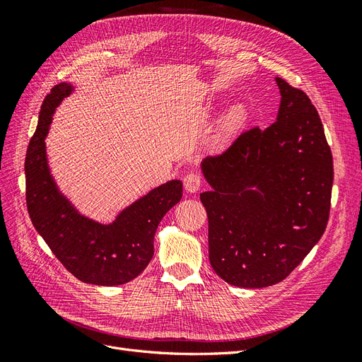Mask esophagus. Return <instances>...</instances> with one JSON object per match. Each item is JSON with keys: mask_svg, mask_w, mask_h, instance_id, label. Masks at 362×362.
I'll use <instances>...</instances> for the list:
<instances>
[{"mask_svg": "<svg viewBox=\"0 0 362 362\" xmlns=\"http://www.w3.org/2000/svg\"><path fill=\"white\" fill-rule=\"evenodd\" d=\"M182 181H184L185 192H189V193H196L202 185V177L196 172H189L187 175H185Z\"/></svg>", "mask_w": 362, "mask_h": 362, "instance_id": "esophagus-1", "label": "esophagus"}]
</instances>
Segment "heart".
Wrapping results in <instances>:
<instances>
[{"mask_svg": "<svg viewBox=\"0 0 362 362\" xmlns=\"http://www.w3.org/2000/svg\"><path fill=\"white\" fill-rule=\"evenodd\" d=\"M245 119H246L245 107L243 105H233L221 120V136L223 139L233 136L235 131L243 125Z\"/></svg>", "mask_w": 362, "mask_h": 362, "instance_id": "1", "label": "heart"}]
</instances>
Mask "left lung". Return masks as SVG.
Masks as SVG:
<instances>
[{
    "label": "left lung",
    "mask_w": 362,
    "mask_h": 362,
    "mask_svg": "<svg viewBox=\"0 0 362 362\" xmlns=\"http://www.w3.org/2000/svg\"><path fill=\"white\" fill-rule=\"evenodd\" d=\"M275 80L276 122L245 131L222 154L201 163L211 185L201 193L211 267L243 288L286 279L329 218L334 166L320 116L305 92Z\"/></svg>",
    "instance_id": "obj_1"
}]
</instances>
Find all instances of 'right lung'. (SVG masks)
Here are the masks:
<instances>
[{
	"instance_id": "1",
	"label": "right lung",
	"mask_w": 362,
	"mask_h": 362,
	"mask_svg": "<svg viewBox=\"0 0 362 362\" xmlns=\"http://www.w3.org/2000/svg\"><path fill=\"white\" fill-rule=\"evenodd\" d=\"M72 92V84L60 83L43 100L25 157L28 214L52 254L76 279L93 286H120L149 264L158 223L181 201L182 182L172 180L152 189L124 208L112 223L80 214L54 181L45 146L52 115Z\"/></svg>"
}]
</instances>
